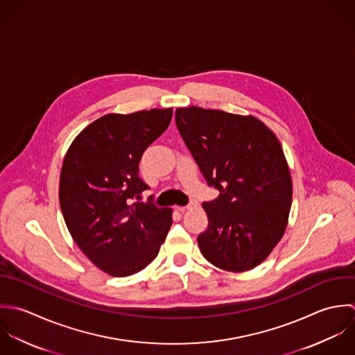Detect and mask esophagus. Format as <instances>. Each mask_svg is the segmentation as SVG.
<instances>
[{
	"label": "esophagus",
	"mask_w": 355,
	"mask_h": 355,
	"mask_svg": "<svg viewBox=\"0 0 355 355\" xmlns=\"http://www.w3.org/2000/svg\"><path fill=\"white\" fill-rule=\"evenodd\" d=\"M195 206H196V203H189L188 206H177L175 209H177V211L184 213V211H187V210H189V209H192V207H195Z\"/></svg>",
	"instance_id": "34e87169"
}]
</instances>
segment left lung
I'll return each mask as SVG.
<instances>
[{
	"instance_id": "8db88e82",
	"label": "left lung",
	"mask_w": 355,
	"mask_h": 355,
	"mask_svg": "<svg viewBox=\"0 0 355 355\" xmlns=\"http://www.w3.org/2000/svg\"><path fill=\"white\" fill-rule=\"evenodd\" d=\"M178 132L207 184L209 227L198 237L203 257L227 272L262 263L282 240L292 180L276 135L255 116L188 107L175 110Z\"/></svg>"
}]
</instances>
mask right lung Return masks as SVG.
Masks as SVG:
<instances>
[{"mask_svg":"<svg viewBox=\"0 0 355 355\" xmlns=\"http://www.w3.org/2000/svg\"><path fill=\"white\" fill-rule=\"evenodd\" d=\"M173 110L108 114L72 141L60 173V209L73 241L103 272L132 276L159 254L171 209L137 202L144 150L168 128ZM152 199V196L149 198Z\"/></svg>","mask_w":355,"mask_h":355,"instance_id":"add662e5","label":"right lung"}]
</instances>
